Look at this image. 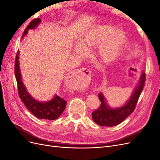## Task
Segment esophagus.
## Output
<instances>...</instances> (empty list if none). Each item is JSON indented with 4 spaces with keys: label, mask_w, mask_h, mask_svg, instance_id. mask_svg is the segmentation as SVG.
Listing matches in <instances>:
<instances>
[{
    "label": "esophagus",
    "mask_w": 160,
    "mask_h": 160,
    "mask_svg": "<svg viewBox=\"0 0 160 160\" xmlns=\"http://www.w3.org/2000/svg\"><path fill=\"white\" fill-rule=\"evenodd\" d=\"M90 74H91L90 70L87 68L78 69L75 72V75L77 77V79H85L87 78H88Z\"/></svg>",
    "instance_id": "34e87169"
}]
</instances>
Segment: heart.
Masks as SVG:
<instances>
[{
  "label": "heart",
  "instance_id": "1",
  "mask_svg": "<svg viewBox=\"0 0 160 160\" xmlns=\"http://www.w3.org/2000/svg\"><path fill=\"white\" fill-rule=\"evenodd\" d=\"M82 43L88 49L98 47L99 59L105 62H109L118 58L126 42V34L122 29L115 27L100 25L83 37ZM75 52L80 57L86 55V51L81 45L77 46Z\"/></svg>",
  "mask_w": 160,
  "mask_h": 160
}]
</instances>
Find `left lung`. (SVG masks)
I'll return each instance as SVG.
<instances>
[{"mask_svg": "<svg viewBox=\"0 0 160 160\" xmlns=\"http://www.w3.org/2000/svg\"><path fill=\"white\" fill-rule=\"evenodd\" d=\"M146 81V74L142 72L139 81L135 88L132 96L124 105L120 108L112 109L106 103L103 95L99 93V99L101 101L100 108L92 113V119L101 126L113 127L122 123L129 115L133 113L137 105L139 95L143 89Z\"/></svg>", "mask_w": 160, "mask_h": 160, "instance_id": "8db88e82", "label": "left lung"}]
</instances>
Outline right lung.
I'll return each mask as SVG.
<instances>
[{
    "label": "right lung",
    "instance_id": "right-lung-1",
    "mask_svg": "<svg viewBox=\"0 0 160 160\" xmlns=\"http://www.w3.org/2000/svg\"><path fill=\"white\" fill-rule=\"evenodd\" d=\"M40 18H35L32 20L28 25L23 32L22 37L25 36L29 29H34L41 22ZM19 52L18 51L14 65V74L17 82L18 95L20 97L23 103L31 112L38 119L54 120L57 119L65 109L67 101L60 98L59 96L55 95L51 100L47 102H40L34 99L28 93L25 86L24 85L21 79V75L19 68Z\"/></svg>",
    "mask_w": 160,
    "mask_h": 160
}]
</instances>
